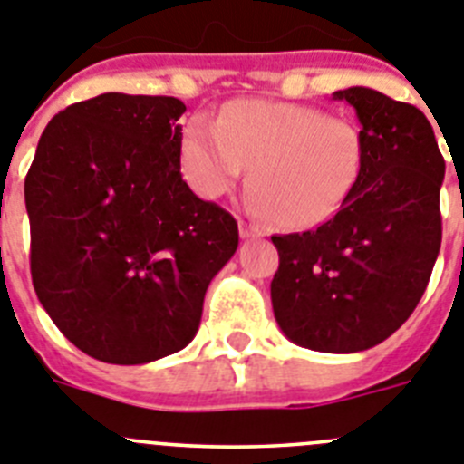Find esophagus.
Masks as SVG:
<instances>
[{"mask_svg": "<svg viewBox=\"0 0 464 464\" xmlns=\"http://www.w3.org/2000/svg\"><path fill=\"white\" fill-rule=\"evenodd\" d=\"M263 236H266V231H263L261 227H256V224L240 222V237L249 240V237H263Z\"/></svg>", "mask_w": 464, "mask_h": 464, "instance_id": "34e87169", "label": "esophagus"}]
</instances>
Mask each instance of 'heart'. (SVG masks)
<instances>
[{"label": "heart", "instance_id": "b5f03b06", "mask_svg": "<svg viewBox=\"0 0 464 464\" xmlns=\"http://www.w3.org/2000/svg\"><path fill=\"white\" fill-rule=\"evenodd\" d=\"M249 164L258 210L284 228L328 222L353 194L365 136L353 120L291 102L240 99L219 120L196 115L182 136V169L198 194L231 189Z\"/></svg>", "mask_w": 464, "mask_h": 464}]
</instances>
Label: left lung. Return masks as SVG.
Here are the masks:
<instances>
[{"mask_svg": "<svg viewBox=\"0 0 464 464\" xmlns=\"http://www.w3.org/2000/svg\"><path fill=\"white\" fill-rule=\"evenodd\" d=\"M356 111L365 166L353 194L314 231L273 236L275 321L294 344L356 353L416 310L441 247L444 157L411 103L370 87L333 94Z\"/></svg>", "mask_w": 464, "mask_h": 464, "instance_id": "left-lung-1", "label": "left lung"}]
</instances>
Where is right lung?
Wrapping results in <instances>:
<instances>
[{
  "mask_svg": "<svg viewBox=\"0 0 464 464\" xmlns=\"http://www.w3.org/2000/svg\"><path fill=\"white\" fill-rule=\"evenodd\" d=\"M175 97L108 92L57 112L24 178L32 282L87 356L143 365L194 340L237 224L180 173Z\"/></svg>",
  "mask_w": 464,
  "mask_h": 464,
  "instance_id": "1",
  "label": "right lung"
}]
</instances>
